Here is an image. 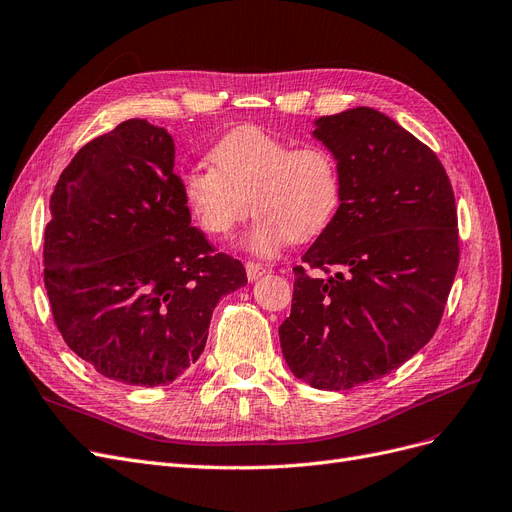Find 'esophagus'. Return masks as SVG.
<instances>
[{"mask_svg":"<svg viewBox=\"0 0 512 512\" xmlns=\"http://www.w3.org/2000/svg\"><path fill=\"white\" fill-rule=\"evenodd\" d=\"M268 270L261 266V263H253V261H249L246 263V276H249V280L251 282H255V280H259L263 274H266Z\"/></svg>","mask_w":512,"mask_h":512,"instance_id":"esophagus-1","label":"esophagus"}]
</instances>
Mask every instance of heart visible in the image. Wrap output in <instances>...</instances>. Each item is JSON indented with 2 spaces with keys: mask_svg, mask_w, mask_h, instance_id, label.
Wrapping results in <instances>:
<instances>
[{
  "mask_svg": "<svg viewBox=\"0 0 512 512\" xmlns=\"http://www.w3.org/2000/svg\"><path fill=\"white\" fill-rule=\"evenodd\" d=\"M211 162L183 170L181 198L202 230L219 238L230 236L253 208L244 249L257 257L325 234L344 202L342 170L329 149L295 147L259 126L225 132Z\"/></svg>",
  "mask_w": 512,
  "mask_h": 512,
  "instance_id": "heart-1",
  "label": "heart"
}]
</instances>
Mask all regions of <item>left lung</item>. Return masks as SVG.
Listing matches in <instances>:
<instances>
[{
    "label": "left lung",
    "instance_id": "obj_1",
    "mask_svg": "<svg viewBox=\"0 0 512 512\" xmlns=\"http://www.w3.org/2000/svg\"><path fill=\"white\" fill-rule=\"evenodd\" d=\"M337 158L344 202L301 257L282 356L318 390L373 382L424 348L456 278L458 213L437 154L382 111L354 107L314 120ZM306 267H335L314 279Z\"/></svg>",
    "mask_w": 512,
    "mask_h": 512
}]
</instances>
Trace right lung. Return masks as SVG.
<instances>
[{
  "mask_svg": "<svg viewBox=\"0 0 512 512\" xmlns=\"http://www.w3.org/2000/svg\"><path fill=\"white\" fill-rule=\"evenodd\" d=\"M50 215L44 282L65 344L109 380L175 382L246 272L192 227L173 137L135 118L92 139L63 170Z\"/></svg>",
  "mask_w": 512,
  "mask_h": 512,
  "instance_id": "1",
  "label": "right lung"
}]
</instances>
